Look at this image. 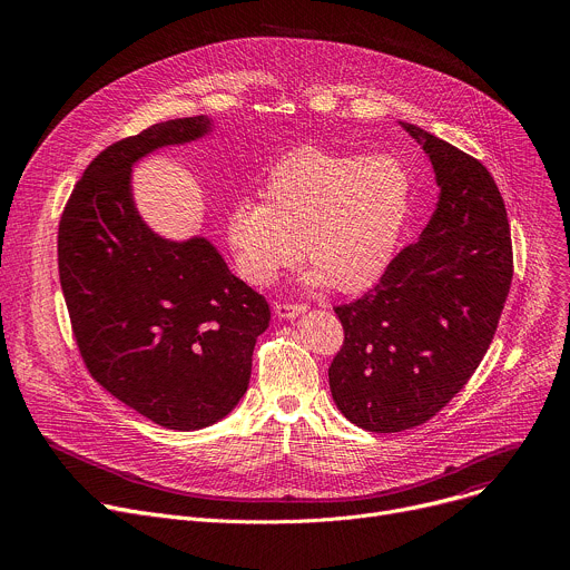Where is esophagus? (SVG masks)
Listing matches in <instances>:
<instances>
[{
	"label": "esophagus",
	"instance_id": "esophagus-1",
	"mask_svg": "<svg viewBox=\"0 0 570 570\" xmlns=\"http://www.w3.org/2000/svg\"><path fill=\"white\" fill-rule=\"evenodd\" d=\"M306 311V304H288V302H279L275 304V313L282 317V320H293L297 317L299 313Z\"/></svg>",
	"mask_w": 570,
	"mask_h": 570
}]
</instances>
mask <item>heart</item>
Listing matches in <instances>:
<instances>
[{
  "mask_svg": "<svg viewBox=\"0 0 570 570\" xmlns=\"http://www.w3.org/2000/svg\"><path fill=\"white\" fill-rule=\"evenodd\" d=\"M411 174L390 155L299 148L262 185V205L240 200L225 220L238 275L273 284L304 255V284L356 293L387 268L409 218Z\"/></svg>",
  "mask_w": 570,
  "mask_h": 570,
  "instance_id": "heart-1",
  "label": "heart"
}]
</instances>
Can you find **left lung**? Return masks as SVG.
Returning a JSON list of instances; mask_svg holds the SVG:
<instances>
[{"instance_id":"8db88e82","label":"left lung","mask_w":570,"mask_h":570,"mask_svg":"<svg viewBox=\"0 0 570 570\" xmlns=\"http://www.w3.org/2000/svg\"><path fill=\"white\" fill-rule=\"evenodd\" d=\"M401 126L431 159L435 212L372 291L334 308L345 343L330 367L332 396L372 433L420 426L464 387L492 345L514 273L490 171L420 126Z\"/></svg>"}]
</instances>
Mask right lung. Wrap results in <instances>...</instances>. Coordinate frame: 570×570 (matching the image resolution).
I'll return each mask as SVG.
<instances>
[{"mask_svg":"<svg viewBox=\"0 0 570 570\" xmlns=\"http://www.w3.org/2000/svg\"><path fill=\"white\" fill-rule=\"evenodd\" d=\"M205 115L155 124L99 153L67 200L58 273L76 345L112 396L171 431H198L246 394L264 295L205 236L155 234L132 198V167L209 135Z\"/></svg>","mask_w":570,"mask_h":570,"instance_id":"right-lung-1","label":"right lung"}]
</instances>
